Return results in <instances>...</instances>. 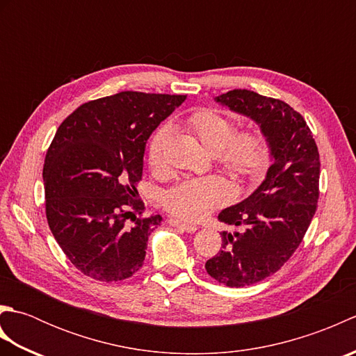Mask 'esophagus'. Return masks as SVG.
Returning <instances> with one entry per match:
<instances>
[{"label": "esophagus", "instance_id": "1", "mask_svg": "<svg viewBox=\"0 0 356 356\" xmlns=\"http://www.w3.org/2000/svg\"><path fill=\"white\" fill-rule=\"evenodd\" d=\"M168 223H170L171 226H176V228H180L182 231H185V232H190V234H193V232H195V231L199 229L197 226H195V225H191V223H182V222H179L177 218H170Z\"/></svg>", "mask_w": 356, "mask_h": 356}]
</instances>
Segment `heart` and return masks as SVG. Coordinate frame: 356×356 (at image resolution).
Listing matches in <instances>:
<instances>
[{"mask_svg": "<svg viewBox=\"0 0 356 356\" xmlns=\"http://www.w3.org/2000/svg\"><path fill=\"white\" fill-rule=\"evenodd\" d=\"M188 125L225 171L241 182H257L266 172L270 161V145L260 130L237 133V125L228 116L214 110H199L188 118ZM170 128L161 127L149 140L147 159L151 168L165 166V151ZM234 195L231 184L222 176L188 179L165 191L162 205L182 220H200L211 211L228 203Z\"/></svg>", "mask_w": 356, "mask_h": 356, "instance_id": "1", "label": "heart"}]
</instances>
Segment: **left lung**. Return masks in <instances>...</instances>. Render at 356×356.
<instances>
[{
	"label": "left lung",
	"mask_w": 356,
	"mask_h": 356,
	"mask_svg": "<svg viewBox=\"0 0 356 356\" xmlns=\"http://www.w3.org/2000/svg\"><path fill=\"white\" fill-rule=\"evenodd\" d=\"M216 101L255 120L270 145L266 179L218 214L243 231L220 232L222 249L205 264L218 283L243 287L275 274L303 241L320 197V154L305 118L286 102L238 88Z\"/></svg>",
	"instance_id": "left-lung-1"
}]
</instances>
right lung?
Here are the masks:
<instances>
[{
  "mask_svg": "<svg viewBox=\"0 0 356 356\" xmlns=\"http://www.w3.org/2000/svg\"><path fill=\"white\" fill-rule=\"evenodd\" d=\"M185 99L120 92L82 104L59 125L44 161L45 216L84 275L110 283L142 268L148 236L162 222L136 217L145 211L136 190L145 143Z\"/></svg>",
  "mask_w": 356,
  "mask_h": 356,
  "instance_id": "right-lung-1",
  "label": "right lung"
}]
</instances>
